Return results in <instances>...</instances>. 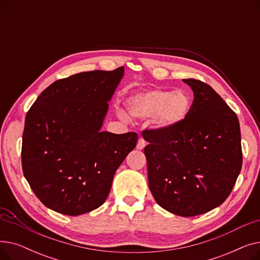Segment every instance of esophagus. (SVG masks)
Here are the masks:
<instances>
[{
  "mask_svg": "<svg viewBox=\"0 0 260 260\" xmlns=\"http://www.w3.org/2000/svg\"><path fill=\"white\" fill-rule=\"evenodd\" d=\"M146 145V142L143 138H139L138 140V143H137V149H143L144 146Z\"/></svg>",
  "mask_w": 260,
  "mask_h": 260,
  "instance_id": "1",
  "label": "esophagus"
}]
</instances>
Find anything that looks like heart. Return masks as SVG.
<instances>
[{
    "label": "heart",
    "mask_w": 260,
    "mask_h": 260,
    "mask_svg": "<svg viewBox=\"0 0 260 260\" xmlns=\"http://www.w3.org/2000/svg\"><path fill=\"white\" fill-rule=\"evenodd\" d=\"M126 106L132 117L153 119L157 128L171 131L186 120L192 103L183 91L157 89L135 93L127 100ZM121 115L125 117L123 113Z\"/></svg>",
    "instance_id": "heart-1"
}]
</instances>
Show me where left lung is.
<instances>
[{
    "label": "left lung",
    "mask_w": 260,
    "mask_h": 260,
    "mask_svg": "<svg viewBox=\"0 0 260 260\" xmlns=\"http://www.w3.org/2000/svg\"><path fill=\"white\" fill-rule=\"evenodd\" d=\"M194 92L186 120L171 131L145 129L148 186L163 209L182 217L224 202L242 166L236 114L210 85L183 79Z\"/></svg>",
    "instance_id": "1"
}]
</instances>
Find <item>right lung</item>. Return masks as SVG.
I'll return each mask as SVG.
<instances>
[{
  "instance_id": "add662e5",
  "label": "right lung",
  "mask_w": 260,
  "mask_h": 260,
  "mask_svg": "<svg viewBox=\"0 0 260 260\" xmlns=\"http://www.w3.org/2000/svg\"><path fill=\"white\" fill-rule=\"evenodd\" d=\"M124 67L57 80L25 118L22 169L45 207L68 216L104 203L114 175L137 144L138 135L100 131Z\"/></svg>"
}]
</instances>
